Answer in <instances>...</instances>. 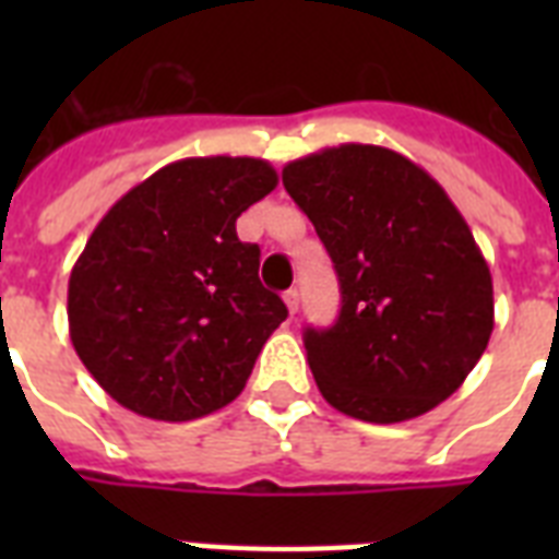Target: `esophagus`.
<instances>
[{
  "label": "esophagus",
  "mask_w": 559,
  "mask_h": 559,
  "mask_svg": "<svg viewBox=\"0 0 559 559\" xmlns=\"http://www.w3.org/2000/svg\"><path fill=\"white\" fill-rule=\"evenodd\" d=\"M284 301H287V310L293 316L298 313V305H301V301H298V289H287V293H284Z\"/></svg>",
  "instance_id": "obj_1"
}]
</instances>
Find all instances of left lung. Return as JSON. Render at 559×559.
Instances as JSON below:
<instances>
[{"label": "left lung", "mask_w": 559, "mask_h": 559, "mask_svg": "<svg viewBox=\"0 0 559 559\" xmlns=\"http://www.w3.org/2000/svg\"><path fill=\"white\" fill-rule=\"evenodd\" d=\"M284 188L340 278L333 328H307L322 397L368 424H400L450 397L493 333V278L438 182L377 144L289 162Z\"/></svg>", "instance_id": "obj_1"}]
</instances>
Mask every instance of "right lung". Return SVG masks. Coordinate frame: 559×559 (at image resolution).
I'll use <instances>...</instances> for the list:
<instances>
[{
    "mask_svg": "<svg viewBox=\"0 0 559 559\" xmlns=\"http://www.w3.org/2000/svg\"><path fill=\"white\" fill-rule=\"evenodd\" d=\"M275 186L270 162L197 156L104 214L69 278V336L109 397L179 424L243 391L287 305L261 284V249L235 223Z\"/></svg>",
    "mask_w": 559,
    "mask_h": 559,
    "instance_id": "right-lung-1",
    "label": "right lung"
}]
</instances>
